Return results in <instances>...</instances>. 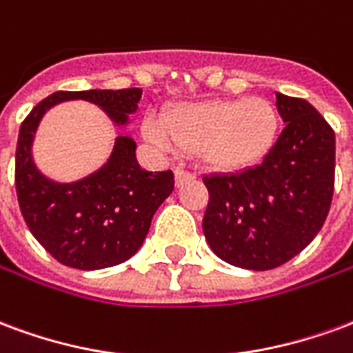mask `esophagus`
Returning <instances> with one entry per match:
<instances>
[{"mask_svg": "<svg viewBox=\"0 0 353 353\" xmlns=\"http://www.w3.org/2000/svg\"><path fill=\"white\" fill-rule=\"evenodd\" d=\"M194 177H196V174H192V172H189V170H183V168L176 170V185L177 187L189 183V181H192Z\"/></svg>", "mask_w": 353, "mask_h": 353, "instance_id": "34e87169", "label": "esophagus"}]
</instances>
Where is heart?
I'll use <instances>...</instances> for the list:
<instances>
[{
	"mask_svg": "<svg viewBox=\"0 0 353 353\" xmlns=\"http://www.w3.org/2000/svg\"><path fill=\"white\" fill-rule=\"evenodd\" d=\"M280 111L263 96L244 100L179 103L143 123V134L168 151H196L200 161L221 172L259 164L280 136Z\"/></svg>",
	"mask_w": 353,
	"mask_h": 353,
	"instance_id": "obj_1",
	"label": "heart"
}]
</instances>
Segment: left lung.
<instances>
[{
	"instance_id": "1",
	"label": "left lung",
	"mask_w": 353,
	"mask_h": 353,
	"mask_svg": "<svg viewBox=\"0 0 353 353\" xmlns=\"http://www.w3.org/2000/svg\"><path fill=\"white\" fill-rule=\"evenodd\" d=\"M285 128L261 164L204 176L210 192L202 229L229 265L270 270L303 252L329 214L334 191V132L303 98L276 92Z\"/></svg>"
}]
</instances>
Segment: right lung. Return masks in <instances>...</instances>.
I'll list each match as a JSON object with an SVG mask.
<instances>
[{
  "mask_svg": "<svg viewBox=\"0 0 353 353\" xmlns=\"http://www.w3.org/2000/svg\"><path fill=\"white\" fill-rule=\"evenodd\" d=\"M139 98L141 88L60 90L39 101L20 126L14 159L20 212L35 240L62 265L98 270L130 259L143 244L154 212L174 191V174L139 168L136 141L119 136L98 172L73 183H57L43 176L32 159L37 124L60 101L87 100L123 126L138 109Z\"/></svg>",
  "mask_w": 353,
  "mask_h": 353,
  "instance_id": "right-lung-1",
  "label": "right lung"
}]
</instances>
